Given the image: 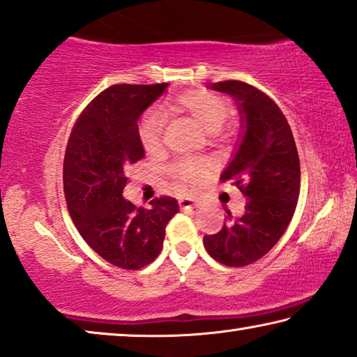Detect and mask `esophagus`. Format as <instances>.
Instances as JSON below:
<instances>
[{
	"mask_svg": "<svg viewBox=\"0 0 357 357\" xmlns=\"http://www.w3.org/2000/svg\"><path fill=\"white\" fill-rule=\"evenodd\" d=\"M179 207L181 208H194V207H199V204H197V200H194L190 197H181Z\"/></svg>",
	"mask_w": 357,
	"mask_h": 357,
	"instance_id": "esophagus-1",
	"label": "esophagus"
}]
</instances>
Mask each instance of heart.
Masks as SVG:
<instances>
[{"label": "heart", "mask_w": 357, "mask_h": 357, "mask_svg": "<svg viewBox=\"0 0 357 357\" xmlns=\"http://www.w3.org/2000/svg\"><path fill=\"white\" fill-rule=\"evenodd\" d=\"M179 107L192 116L207 134H217L227 123L229 107L218 95L192 90L179 98ZM167 126V114L162 109H153L145 114L139 126V139L147 153H155L162 149L163 130ZM169 173L184 184H199L205 178V167L199 162H179L169 168Z\"/></svg>", "instance_id": "obj_1"}]
</instances>
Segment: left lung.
<instances>
[{
	"label": "left lung",
	"mask_w": 357,
	"mask_h": 357,
	"mask_svg": "<svg viewBox=\"0 0 357 357\" xmlns=\"http://www.w3.org/2000/svg\"><path fill=\"white\" fill-rule=\"evenodd\" d=\"M208 89L236 100L241 132L233 158L220 179L229 181L245 197L243 217L229 218L204 245L217 262L244 267L262 259L293 218L299 199L298 149L284 114L272 98L241 80H225Z\"/></svg>",
	"instance_id": "8db88e82"
}]
</instances>
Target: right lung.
<instances>
[{
    "label": "right lung",
    "instance_id": "1",
    "mask_svg": "<svg viewBox=\"0 0 357 357\" xmlns=\"http://www.w3.org/2000/svg\"><path fill=\"white\" fill-rule=\"evenodd\" d=\"M168 84L113 85L80 114L64 155L63 181L69 213L85 243L107 262L139 270L163 248L165 228L178 200L160 197L135 207L123 197L129 165L144 158L139 119Z\"/></svg>",
    "mask_w": 357,
    "mask_h": 357
}]
</instances>
